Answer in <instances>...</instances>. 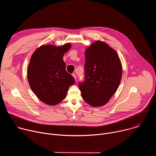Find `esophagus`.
<instances>
[{
  "mask_svg": "<svg viewBox=\"0 0 156 156\" xmlns=\"http://www.w3.org/2000/svg\"><path fill=\"white\" fill-rule=\"evenodd\" d=\"M72 75H73V78H75V80H76V75H75V74H73Z\"/></svg>",
  "mask_w": 156,
  "mask_h": 156,
  "instance_id": "obj_1",
  "label": "esophagus"
}]
</instances>
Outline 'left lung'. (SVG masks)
<instances>
[{
	"label": "left lung",
	"instance_id": "8db88e82",
	"mask_svg": "<svg viewBox=\"0 0 156 156\" xmlns=\"http://www.w3.org/2000/svg\"><path fill=\"white\" fill-rule=\"evenodd\" d=\"M85 80L79 84L83 99L93 107L106 104L119 87L122 66L117 52L96 41L85 51Z\"/></svg>",
	"mask_w": 156,
	"mask_h": 156
}]
</instances>
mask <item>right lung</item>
I'll return each instance as SVG.
<instances>
[{"label":"right lung","instance_id":"obj_1","mask_svg":"<svg viewBox=\"0 0 156 156\" xmlns=\"http://www.w3.org/2000/svg\"><path fill=\"white\" fill-rule=\"evenodd\" d=\"M71 44L62 46L42 45L31 57L27 69L31 90L42 102L55 105L66 96L69 87L75 83L66 71L63 57L71 48Z\"/></svg>","mask_w":156,"mask_h":156}]
</instances>
